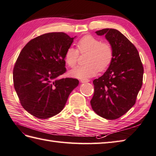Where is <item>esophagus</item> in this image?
Here are the masks:
<instances>
[{"label": "esophagus", "mask_w": 156, "mask_h": 156, "mask_svg": "<svg viewBox=\"0 0 156 156\" xmlns=\"http://www.w3.org/2000/svg\"><path fill=\"white\" fill-rule=\"evenodd\" d=\"M90 80H88V79H81L80 82L82 83H86V82H88Z\"/></svg>", "instance_id": "esophagus-1"}]
</instances>
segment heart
I'll return each instance as SVG.
<instances>
[{
	"label": "heart",
	"instance_id": "1",
	"mask_svg": "<svg viewBox=\"0 0 156 156\" xmlns=\"http://www.w3.org/2000/svg\"><path fill=\"white\" fill-rule=\"evenodd\" d=\"M78 51L81 53H88L87 64L72 69L69 74L72 77L84 79L97 75L99 70L103 71L108 68L114 56V51L110 44L102 42L100 39L91 35L82 37L78 42ZM73 47L67 48L64 59L68 66L73 68L77 63L79 53Z\"/></svg>",
	"mask_w": 156,
	"mask_h": 156
}]
</instances>
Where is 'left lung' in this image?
Segmentation results:
<instances>
[{"label": "left lung", "mask_w": 156, "mask_h": 156, "mask_svg": "<svg viewBox=\"0 0 156 156\" xmlns=\"http://www.w3.org/2000/svg\"><path fill=\"white\" fill-rule=\"evenodd\" d=\"M95 33L105 36L114 56L107 71L93 82L94 92L90 105L99 116L115 120L135 105L143 84V64L136 47L118 30L106 28Z\"/></svg>", "instance_id": "obj_1"}]
</instances>
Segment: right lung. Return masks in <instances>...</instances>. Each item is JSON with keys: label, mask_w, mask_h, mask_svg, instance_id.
Returning <instances> with one entry per match:
<instances>
[{"label": "right lung", "mask_w": 156, "mask_h": 156, "mask_svg": "<svg viewBox=\"0 0 156 156\" xmlns=\"http://www.w3.org/2000/svg\"><path fill=\"white\" fill-rule=\"evenodd\" d=\"M74 38L51 32L31 40L23 48L13 68V84L23 108L34 116L47 119L64 108L79 81L59 78L66 72L64 55Z\"/></svg>", "instance_id": "right-lung-1"}]
</instances>
